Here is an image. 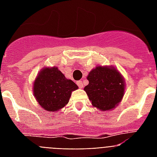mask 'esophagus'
<instances>
[{
	"mask_svg": "<svg viewBox=\"0 0 157 157\" xmlns=\"http://www.w3.org/2000/svg\"><path fill=\"white\" fill-rule=\"evenodd\" d=\"M76 85L80 87V88H83L84 87V84L83 82H82V81H76Z\"/></svg>",
	"mask_w": 157,
	"mask_h": 157,
	"instance_id": "1",
	"label": "esophagus"
}]
</instances>
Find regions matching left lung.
Listing matches in <instances>:
<instances>
[{
	"mask_svg": "<svg viewBox=\"0 0 157 157\" xmlns=\"http://www.w3.org/2000/svg\"><path fill=\"white\" fill-rule=\"evenodd\" d=\"M89 85L84 88L94 107L102 111L113 109L124 94V81L117 68L98 66L90 71Z\"/></svg>",
	"mask_w": 157,
	"mask_h": 157,
	"instance_id": "8db88e82",
	"label": "left lung"
}]
</instances>
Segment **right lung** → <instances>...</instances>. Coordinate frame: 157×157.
Masks as SVG:
<instances>
[{"instance_id": "obj_1", "label": "right lung", "mask_w": 157, "mask_h": 157, "mask_svg": "<svg viewBox=\"0 0 157 157\" xmlns=\"http://www.w3.org/2000/svg\"><path fill=\"white\" fill-rule=\"evenodd\" d=\"M78 86L65 77L58 67H44L33 85V94L38 103L46 111L56 112L69 102L71 92Z\"/></svg>"}]
</instances>
